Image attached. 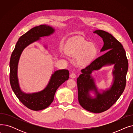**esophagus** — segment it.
Instances as JSON below:
<instances>
[{
    "label": "esophagus",
    "instance_id": "1",
    "mask_svg": "<svg viewBox=\"0 0 133 133\" xmlns=\"http://www.w3.org/2000/svg\"><path fill=\"white\" fill-rule=\"evenodd\" d=\"M70 77L71 78H73V79H74V78H75V77H76V75H75V73H71V75H70Z\"/></svg>",
    "mask_w": 133,
    "mask_h": 133
}]
</instances>
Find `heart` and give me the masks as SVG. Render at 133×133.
Here are the masks:
<instances>
[{
  "instance_id": "obj_1",
  "label": "heart",
  "mask_w": 133,
  "mask_h": 133,
  "mask_svg": "<svg viewBox=\"0 0 133 133\" xmlns=\"http://www.w3.org/2000/svg\"><path fill=\"white\" fill-rule=\"evenodd\" d=\"M66 53L70 57H76V64L85 66L89 64L95 58L97 48L92 43L80 37L69 40L64 47Z\"/></svg>"
}]
</instances>
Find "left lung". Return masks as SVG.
Segmentation results:
<instances>
[{
    "mask_svg": "<svg viewBox=\"0 0 133 133\" xmlns=\"http://www.w3.org/2000/svg\"><path fill=\"white\" fill-rule=\"evenodd\" d=\"M93 33L98 34L103 41L104 44L100 51H108L81 69L82 74L76 82L80 105L90 112L100 113L112 106L123 92L126 84L128 62L123 46L112 35L100 30ZM111 64L115 65L113 84L109 89L101 93L95 85L91 73L103 66ZM90 91L94 92L95 97L90 96Z\"/></svg>",
    "mask_w": 133,
    "mask_h": 133,
    "instance_id": "1",
    "label": "left lung"
}]
</instances>
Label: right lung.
<instances>
[{"label":"right lung","mask_w":133,"mask_h":133,"mask_svg":"<svg viewBox=\"0 0 133 133\" xmlns=\"http://www.w3.org/2000/svg\"><path fill=\"white\" fill-rule=\"evenodd\" d=\"M54 31L52 27L46 25H41L32 28L19 38L11 56L10 81L12 89L20 101L26 107L33 110H43L50 105L53 101L57 89L68 79L69 71L67 69L55 71L48 85L43 90L36 93H25L19 86L18 78L19 60L23 50L27 46L39 40L41 37L50 36Z\"/></svg>","instance_id":"1"}]
</instances>
